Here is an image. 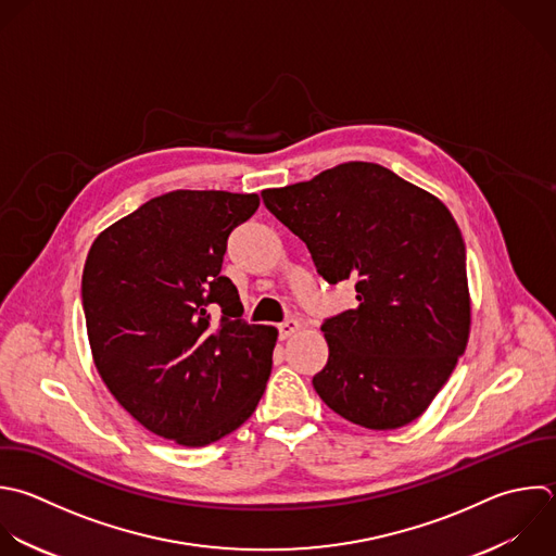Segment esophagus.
I'll list each match as a JSON object with an SVG mask.
<instances>
[{"label": "esophagus", "instance_id": "34e87169", "mask_svg": "<svg viewBox=\"0 0 556 556\" xmlns=\"http://www.w3.org/2000/svg\"><path fill=\"white\" fill-rule=\"evenodd\" d=\"M298 328H300V321H298V319H285L282 324H278V334H280V339H287V337H291Z\"/></svg>", "mask_w": 556, "mask_h": 556}]
</instances>
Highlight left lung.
<instances>
[{
	"instance_id": "1",
	"label": "left lung",
	"mask_w": 556,
	"mask_h": 556,
	"mask_svg": "<svg viewBox=\"0 0 556 556\" xmlns=\"http://www.w3.org/2000/svg\"><path fill=\"white\" fill-rule=\"evenodd\" d=\"M328 285L356 282V308L324 319L330 356L313 376L341 417L391 430L417 419L469 334L465 243L430 193L374 163H345L261 193Z\"/></svg>"
}]
</instances>
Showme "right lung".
<instances>
[{"mask_svg": "<svg viewBox=\"0 0 556 556\" xmlns=\"http://www.w3.org/2000/svg\"><path fill=\"white\" fill-rule=\"evenodd\" d=\"M258 195L172 191L106 228L89 250L83 306L96 367L148 430L208 445L256 408L278 330L248 324L222 263ZM220 311V321L212 313Z\"/></svg>", "mask_w": 556, "mask_h": 556, "instance_id": "1", "label": "right lung"}]
</instances>
